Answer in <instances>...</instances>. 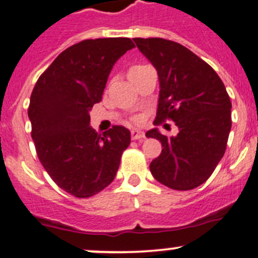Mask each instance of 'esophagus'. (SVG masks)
Returning a JSON list of instances; mask_svg holds the SVG:
<instances>
[{"mask_svg": "<svg viewBox=\"0 0 258 258\" xmlns=\"http://www.w3.org/2000/svg\"><path fill=\"white\" fill-rule=\"evenodd\" d=\"M131 137L132 140H142V138H144V132L141 131V130L134 128L131 131Z\"/></svg>", "mask_w": 258, "mask_h": 258, "instance_id": "esophagus-1", "label": "esophagus"}]
</instances>
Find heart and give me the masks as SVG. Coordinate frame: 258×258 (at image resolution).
<instances>
[{
	"label": "heart",
	"mask_w": 258,
	"mask_h": 258,
	"mask_svg": "<svg viewBox=\"0 0 258 258\" xmlns=\"http://www.w3.org/2000/svg\"><path fill=\"white\" fill-rule=\"evenodd\" d=\"M146 69H148V66H146V64H135V66H132L131 69H130V75H131V73L141 72V71Z\"/></svg>",
	"instance_id": "1"
}]
</instances>
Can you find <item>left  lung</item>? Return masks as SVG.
<instances>
[{
  "mask_svg": "<svg viewBox=\"0 0 258 258\" xmlns=\"http://www.w3.org/2000/svg\"><path fill=\"white\" fill-rule=\"evenodd\" d=\"M138 50L157 70L159 99L154 124L171 118L179 134L147 132L163 151L152 160L154 179L172 189L202 185L225 153L231 128V103L216 71L187 47L161 38H135Z\"/></svg>",
  "mask_w": 258,
  "mask_h": 258,
  "instance_id": "8db88e82",
  "label": "left lung"
}]
</instances>
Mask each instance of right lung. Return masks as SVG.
<instances>
[{"instance_id":"obj_1","label":"right lung","mask_w":258,"mask_h":258,"mask_svg":"<svg viewBox=\"0 0 258 258\" xmlns=\"http://www.w3.org/2000/svg\"><path fill=\"white\" fill-rule=\"evenodd\" d=\"M132 47L130 38L72 45L33 89L28 116L38 157L58 187L75 197L94 196L109 186L131 143V132L122 126L98 135L89 126V111L101 101L116 61Z\"/></svg>"}]
</instances>
